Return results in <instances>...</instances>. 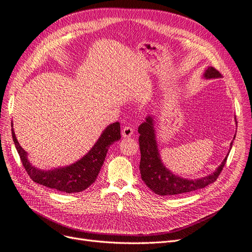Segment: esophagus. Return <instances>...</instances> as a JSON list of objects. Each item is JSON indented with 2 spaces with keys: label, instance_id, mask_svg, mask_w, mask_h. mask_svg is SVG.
Returning a JSON list of instances; mask_svg holds the SVG:
<instances>
[{
  "label": "esophagus",
  "instance_id": "34e87169",
  "mask_svg": "<svg viewBox=\"0 0 252 252\" xmlns=\"http://www.w3.org/2000/svg\"><path fill=\"white\" fill-rule=\"evenodd\" d=\"M133 133H134V128L131 127V126H126L123 128V136L126 137V138L131 137V136L133 135Z\"/></svg>",
  "mask_w": 252,
  "mask_h": 252
}]
</instances>
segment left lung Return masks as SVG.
Wrapping results in <instances>:
<instances>
[{
	"label": "left lung",
	"instance_id": "1",
	"mask_svg": "<svg viewBox=\"0 0 252 252\" xmlns=\"http://www.w3.org/2000/svg\"><path fill=\"white\" fill-rule=\"evenodd\" d=\"M203 77L205 79L221 78V73L214 67H208ZM235 125L237 119H235ZM155 121L153 116H148L145 121L138 127L139 136V148L141 153L140 159V174L142 181L147 184L148 188L160 196H174V194L185 193L204 189L205 186L214 183L226 163L227 157L231 150L232 142L230 143V149L222 163L218 166L213 174L202 177L200 179H186L181 176L173 174L170 170L162 163L160 154L158 151V145L155 134ZM235 136L233 137V139Z\"/></svg>",
	"mask_w": 252,
	"mask_h": 252
}]
</instances>
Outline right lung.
I'll return each instance as SVG.
<instances>
[{
	"label": "right lung",
	"mask_w": 252,
	"mask_h": 252,
	"mask_svg": "<svg viewBox=\"0 0 252 252\" xmlns=\"http://www.w3.org/2000/svg\"><path fill=\"white\" fill-rule=\"evenodd\" d=\"M11 123L12 139L20 155L22 163L27 174L34 182L67 193L79 192L87 189L95 182L107 156L110 145L120 139V125L114 123L104 128L98 140L86 155L68 166L53 169H39L30 163L27 153L21 147L13 131Z\"/></svg>",
	"instance_id": "1"
}]
</instances>
